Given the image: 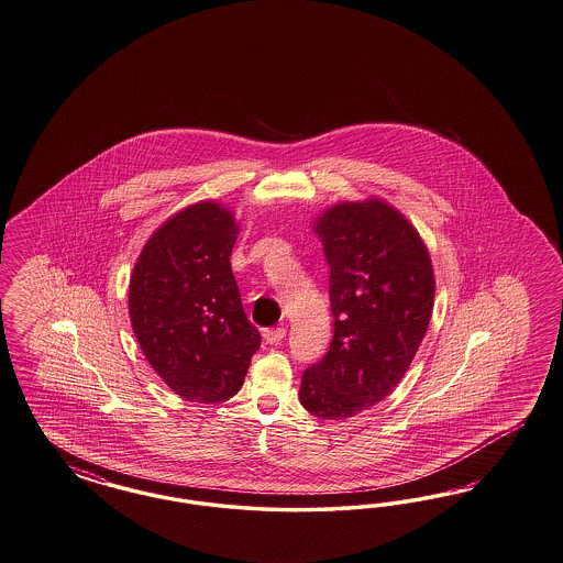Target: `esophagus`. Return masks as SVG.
<instances>
[{
  "label": "esophagus",
  "mask_w": 563,
  "mask_h": 563,
  "mask_svg": "<svg viewBox=\"0 0 563 563\" xmlns=\"http://www.w3.org/2000/svg\"><path fill=\"white\" fill-rule=\"evenodd\" d=\"M264 341L268 343V345H278L285 336H287V330L285 329H264Z\"/></svg>",
  "instance_id": "34e87169"
}]
</instances>
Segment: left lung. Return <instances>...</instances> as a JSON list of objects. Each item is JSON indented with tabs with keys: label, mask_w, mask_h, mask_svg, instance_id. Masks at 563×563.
Instances as JSON below:
<instances>
[{
	"label": "left lung",
	"mask_w": 563,
	"mask_h": 563,
	"mask_svg": "<svg viewBox=\"0 0 563 563\" xmlns=\"http://www.w3.org/2000/svg\"><path fill=\"white\" fill-rule=\"evenodd\" d=\"M329 262L334 334L301 376L311 416L345 420L399 385L434 306V274L418 231L380 199L330 208L313 224Z\"/></svg>",
	"instance_id": "obj_1"
}]
</instances>
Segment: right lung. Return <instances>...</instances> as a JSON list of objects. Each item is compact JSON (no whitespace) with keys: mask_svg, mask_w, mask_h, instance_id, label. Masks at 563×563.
<instances>
[{"mask_svg":"<svg viewBox=\"0 0 563 563\" xmlns=\"http://www.w3.org/2000/svg\"><path fill=\"white\" fill-rule=\"evenodd\" d=\"M236 233L227 208L189 206L152 234L131 276L136 341L157 376L194 404L231 399L262 343L231 271Z\"/></svg>","mask_w":563,"mask_h":563,"instance_id":"obj_1","label":"right lung"}]
</instances>
